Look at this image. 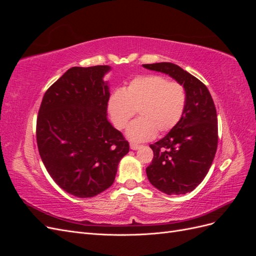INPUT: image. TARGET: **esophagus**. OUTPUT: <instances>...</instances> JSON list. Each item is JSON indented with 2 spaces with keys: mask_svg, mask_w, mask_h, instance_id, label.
<instances>
[{
  "mask_svg": "<svg viewBox=\"0 0 256 256\" xmlns=\"http://www.w3.org/2000/svg\"><path fill=\"white\" fill-rule=\"evenodd\" d=\"M130 148L132 150H136L140 148V145L136 144V143H130Z\"/></svg>",
  "mask_w": 256,
  "mask_h": 256,
  "instance_id": "1",
  "label": "esophagus"
}]
</instances>
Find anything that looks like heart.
<instances>
[{
    "mask_svg": "<svg viewBox=\"0 0 256 256\" xmlns=\"http://www.w3.org/2000/svg\"><path fill=\"white\" fill-rule=\"evenodd\" d=\"M187 95L184 85L159 74L140 76L125 88L114 90L108 100V112L118 129L126 128L138 111L140 118L127 128L134 142H144L156 134L172 130L182 120Z\"/></svg>",
    "mask_w": 256,
    "mask_h": 256,
    "instance_id": "heart-1",
    "label": "heart"
}]
</instances>
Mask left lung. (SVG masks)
<instances>
[{"label":"left lung","instance_id":"1","mask_svg":"<svg viewBox=\"0 0 256 256\" xmlns=\"http://www.w3.org/2000/svg\"><path fill=\"white\" fill-rule=\"evenodd\" d=\"M144 68L168 74L184 85L187 95L180 122L150 148L147 178L166 194H186L202 182L218 145V120L210 92L196 76L172 63L145 64Z\"/></svg>","mask_w":256,"mask_h":256}]
</instances>
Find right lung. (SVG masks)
<instances>
[{
  "label": "right lung",
  "mask_w": 256,
  "mask_h": 256,
  "mask_svg": "<svg viewBox=\"0 0 256 256\" xmlns=\"http://www.w3.org/2000/svg\"><path fill=\"white\" fill-rule=\"evenodd\" d=\"M108 65L72 67L44 95L36 126L37 146L48 173L76 198L111 187L129 143L108 120Z\"/></svg>",
  "instance_id": "add662e5"
}]
</instances>
